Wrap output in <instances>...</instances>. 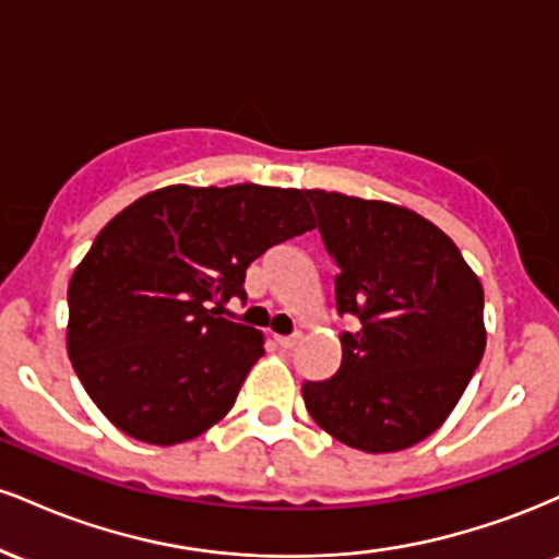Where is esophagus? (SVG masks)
Masks as SVG:
<instances>
[{
	"label": "esophagus",
	"instance_id": "esophagus-1",
	"mask_svg": "<svg viewBox=\"0 0 559 559\" xmlns=\"http://www.w3.org/2000/svg\"><path fill=\"white\" fill-rule=\"evenodd\" d=\"M301 333H292V336H275V344L284 346V349H294V346L299 344Z\"/></svg>",
	"mask_w": 559,
	"mask_h": 559
}]
</instances>
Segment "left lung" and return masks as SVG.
<instances>
[{"label": "left lung", "mask_w": 559, "mask_h": 559, "mask_svg": "<svg viewBox=\"0 0 559 559\" xmlns=\"http://www.w3.org/2000/svg\"><path fill=\"white\" fill-rule=\"evenodd\" d=\"M333 265L342 365L301 386L323 431L362 452H400L431 436L486 349L484 288L441 228L400 204L305 191Z\"/></svg>", "instance_id": "1"}]
</instances>
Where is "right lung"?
<instances>
[{"instance_id":"right-lung-1","label":"right lung","mask_w":559,"mask_h":559,"mask_svg":"<svg viewBox=\"0 0 559 559\" xmlns=\"http://www.w3.org/2000/svg\"><path fill=\"white\" fill-rule=\"evenodd\" d=\"M316 228L305 191L165 186L99 230L68 286V355L115 428L173 447L234 407L262 333L221 316L247 267Z\"/></svg>"}]
</instances>
